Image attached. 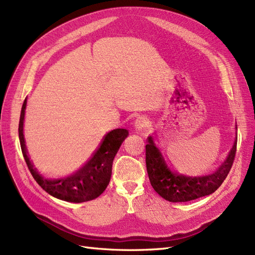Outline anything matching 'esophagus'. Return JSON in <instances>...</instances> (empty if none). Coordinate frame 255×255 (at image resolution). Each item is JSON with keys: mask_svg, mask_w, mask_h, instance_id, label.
I'll use <instances>...</instances> for the list:
<instances>
[{"mask_svg": "<svg viewBox=\"0 0 255 255\" xmlns=\"http://www.w3.org/2000/svg\"><path fill=\"white\" fill-rule=\"evenodd\" d=\"M149 125V119L144 117V116H140L138 117L135 122H134V128L136 132H141L142 129H144Z\"/></svg>", "mask_w": 255, "mask_h": 255, "instance_id": "34e87169", "label": "esophagus"}]
</instances>
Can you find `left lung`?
Returning a JSON list of instances; mask_svg holds the SVG:
<instances>
[{"instance_id":"1","label":"left lung","mask_w":255,"mask_h":255,"mask_svg":"<svg viewBox=\"0 0 255 255\" xmlns=\"http://www.w3.org/2000/svg\"><path fill=\"white\" fill-rule=\"evenodd\" d=\"M146 140L145 165L152 187L169 202H187L213 194L226 180L235 158L237 134L226 160L215 171L201 175H187L173 170L152 136Z\"/></svg>"}]
</instances>
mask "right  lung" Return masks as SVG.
Returning <instances> with one entry per match:
<instances>
[{"mask_svg": "<svg viewBox=\"0 0 255 255\" xmlns=\"http://www.w3.org/2000/svg\"><path fill=\"white\" fill-rule=\"evenodd\" d=\"M26 109V99L22 105L19 121V139L25 163L38 185L49 195L67 202L81 203L98 198L106 189L112 176L114 158L120 145L128 135L126 128H116L107 133L99 149L92 157L78 171L60 179H49L38 172L34 163L29 159L26 149L23 123Z\"/></svg>", "mask_w": 255, "mask_h": 255, "instance_id": "obj_1", "label": "right lung"}]
</instances>
